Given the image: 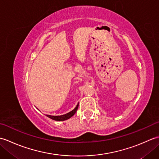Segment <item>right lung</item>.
I'll use <instances>...</instances> for the list:
<instances>
[{
	"mask_svg": "<svg viewBox=\"0 0 159 159\" xmlns=\"http://www.w3.org/2000/svg\"><path fill=\"white\" fill-rule=\"evenodd\" d=\"M78 107H79V104H77L76 107H75V109L72 110L70 112L67 113L65 115H63V116H49V115H47V117H48L50 119H52L53 120L55 121H63V120H66L67 119H69L71 117H72L74 114L76 113V111L78 109Z\"/></svg>",
	"mask_w": 159,
	"mask_h": 159,
	"instance_id": "add662e5",
	"label": "right lung"
}]
</instances>
